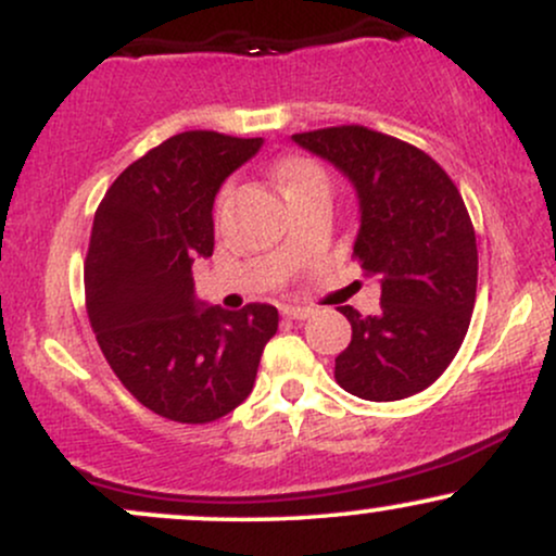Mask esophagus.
Masks as SVG:
<instances>
[{
	"label": "esophagus",
	"instance_id": "1",
	"mask_svg": "<svg viewBox=\"0 0 556 556\" xmlns=\"http://www.w3.org/2000/svg\"><path fill=\"white\" fill-rule=\"evenodd\" d=\"M285 316L295 318V321H305V318L314 316V308H305V305H287Z\"/></svg>",
	"mask_w": 556,
	"mask_h": 556
}]
</instances>
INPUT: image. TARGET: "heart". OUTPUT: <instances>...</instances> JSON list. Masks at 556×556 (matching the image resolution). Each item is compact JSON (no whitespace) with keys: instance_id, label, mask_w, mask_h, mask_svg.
<instances>
[{"instance_id":"1","label":"heart","mask_w":556,"mask_h":556,"mask_svg":"<svg viewBox=\"0 0 556 556\" xmlns=\"http://www.w3.org/2000/svg\"><path fill=\"white\" fill-rule=\"evenodd\" d=\"M277 177L287 198L311 188H327V175H324V169L303 156L282 159L277 167Z\"/></svg>"}]
</instances>
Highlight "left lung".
<instances>
[{
    "label": "left lung",
    "instance_id": "8db88e82",
    "mask_svg": "<svg viewBox=\"0 0 556 556\" xmlns=\"http://www.w3.org/2000/svg\"><path fill=\"white\" fill-rule=\"evenodd\" d=\"M292 140L353 182L361 208L353 251L381 285L376 316L340 311L353 340L334 361L337 384L371 402L424 392L460 350L476 303V232L460 190L429 154L368 127H324Z\"/></svg>",
    "mask_w": 556,
    "mask_h": 556
}]
</instances>
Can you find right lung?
I'll use <instances>...</instances> for the list:
<instances>
[{"instance_id":"add662e5","label":"right lung","mask_w":556,"mask_h":556,"mask_svg":"<svg viewBox=\"0 0 556 556\" xmlns=\"http://www.w3.org/2000/svg\"><path fill=\"white\" fill-rule=\"evenodd\" d=\"M264 138L172 136L132 162L99 203L86 305L101 353L156 416L212 424L251 394L274 305L225 311L195 298L193 261L214 253V198Z\"/></svg>"}]
</instances>
